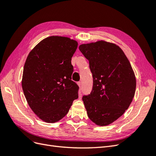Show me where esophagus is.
Segmentation results:
<instances>
[{
	"instance_id": "obj_1",
	"label": "esophagus",
	"mask_w": 156,
	"mask_h": 156,
	"mask_svg": "<svg viewBox=\"0 0 156 156\" xmlns=\"http://www.w3.org/2000/svg\"><path fill=\"white\" fill-rule=\"evenodd\" d=\"M77 84H78V86L79 87V88H81L82 87V83L81 82H78Z\"/></svg>"
}]
</instances>
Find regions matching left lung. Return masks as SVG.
<instances>
[{"instance_id":"8db88e82","label":"left lung","mask_w":156,"mask_h":156,"mask_svg":"<svg viewBox=\"0 0 156 156\" xmlns=\"http://www.w3.org/2000/svg\"><path fill=\"white\" fill-rule=\"evenodd\" d=\"M89 61L92 90L83 97L88 118L98 126H108L128 108L135 96L136 78L119 46L103 40L80 45Z\"/></svg>"}]
</instances>
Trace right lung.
I'll return each mask as SVG.
<instances>
[{
  "label": "right lung",
  "instance_id": "obj_1",
  "mask_svg": "<svg viewBox=\"0 0 156 156\" xmlns=\"http://www.w3.org/2000/svg\"><path fill=\"white\" fill-rule=\"evenodd\" d=\"M77 41L53 36L37 44L28 55L22 88L28 104L39 119L55 123L68 112L78 98L79 87L72 81V57Z\"/></svg>",
  "mask_w": 156,
  "mask_h": 156
}]
</instances>
